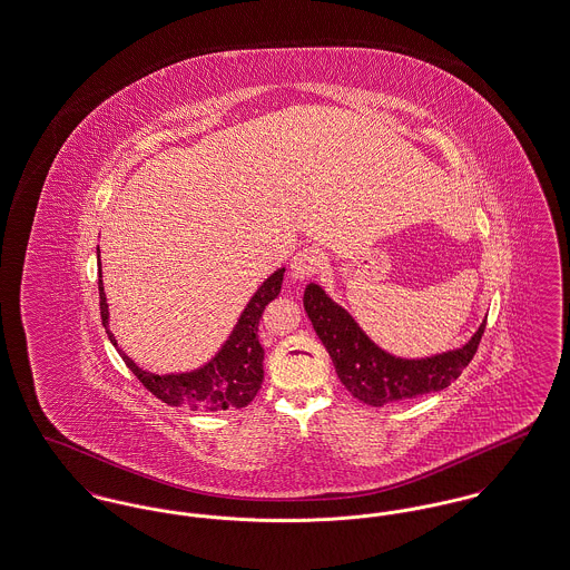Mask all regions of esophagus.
Instances as JSON below:
<instances>
[{"label": "esophagus", "instance_id": "obj_1", "mask_svg": "<svg viewBox=\"0 0 570 570\" xmlns=\"http://www.w3.org/2000/svg\"><path fill=\"white\" fill-rule=\"evenodd\" d=\"M325 265H327V256L323 254V249L309 245V247H303L302 252L293 258L291 273L295 279H307V277H314L316 273H321Z\"/></svg>", "mask_w": 570, "mask_h": 570}]
</instances>
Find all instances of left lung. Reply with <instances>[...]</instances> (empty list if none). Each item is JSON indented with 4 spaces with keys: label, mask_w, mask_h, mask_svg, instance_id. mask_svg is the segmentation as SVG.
Segmentation results:
<instances>
[{
    "label": "left lung",
    "mask_w": 570,
    "mask_h": 570,
    "mask_svg": "<svg viewBox=\"0 0 570 570\" xmlns=\"http://www.w3.org/2000/svg\"><path fill=\"white\" fill-rule=\"evenodd\" d=\"M303 307L312 327L325 344L342 385L370 406L406 401L445 390L473 360L487 321L465 346L422 360H404L379 348L355 318L318 284H307Z\"/></svg>",
    "instance_id": "8db88e82"
}]
</instances>
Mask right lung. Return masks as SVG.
<instances>
[{
    "instance_id": "obj_1",
    "label": "right lung",
    "mask_w": 570,
    "mask_h": 570,
    "mask_svg": "<svg viewBox=\"0 0 570 570\" xmlns=\"http://www.w3.org/2000/svg\"><path fill=\"white\" fill-rule=\"evenodd\" d=\"M286 268H277L268 275L263 286L254 293V297L245 305L238 323L217 351V355L204 364L202 368L178 374H153L141 370L129 355L118 348V342L109 332V309L107 297L102 291L101 252H99V297H101L102 327L109 335L111 344L118 348L125 364L139 379V383L153 392L159 401L169 406H185L191 411H226V409H243L256 399L265 370V348L258 340V325L263 312L268 303L273 302L282 291Z\"/></svg>"
}]
</instances>
